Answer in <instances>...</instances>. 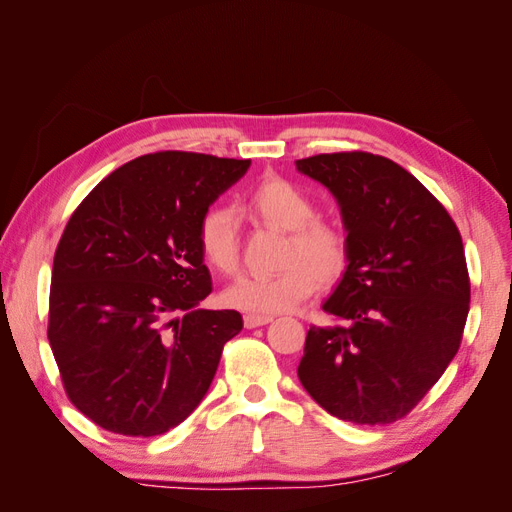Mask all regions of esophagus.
Masks as SVG:
<instances>
[{
    "instance_id": "obj_1",
    "label": "esophagus",
    "mask_w": 512,
    "mask_h": 512,
    "mask_svg": "<svg viewBox=\"0 0 512 512\" xmlns=\"http://www.w3.org/2000/svg\"><path fill=\"white\" fill-rule=\"evenodd\" d=\"M271 320H273L271 316H256V314H247V316L243 318V322H245V327H247V329L262 327V324H269Z\"/></svg>"
}]
</instances>
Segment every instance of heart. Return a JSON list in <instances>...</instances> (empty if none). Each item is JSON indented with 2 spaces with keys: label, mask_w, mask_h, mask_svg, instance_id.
Returning <instances> with one entry per match:
<instances>
[{
  "label": "heart",
  "mask_w": 512,
  "mask_h": 512,
  "mask_svg": "<svg viewBox=\"0 0 512 512\" xmlns=\"http://www.w3.org/2000/svg\"><path fill=\"white\" fill-rule=\"evenodd\" d=\"M267 226L288 232L277 275H239L228 284L222 299L239 312L273 316L290 312L312 297L318 282L335 284L348 269V239L335 224L316 220V205L297 185L271 177L262 181L247 203ZM200 252L213 269L232 273L239 265L235 213L215 207L205 213L198 230Z\"/></svg>",
  "instance_id": "obj_1"
}]
</instances>
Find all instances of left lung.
I'll return each mask as SVG.
<instances>
[{
    "instance_id": "8db88e82",
    "label": "left lung",
    "mask_w": 512,
    "mask_h": 512,
    "mask_svg": "<svg viewBox=\"0 0 512 512\" xmlns=\"http://www.w3.org/2000/svg\"><path fill=\"white\" fill-rule=\"evenodd\" d=\"M294 164L335 196L350 250L322 303L339 324L307 331L299 380L342 421L393 423L459 350L470 312L461 235L436 196L389 158L346 151Z\"/></svg>"
}]
</instances>
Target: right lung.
<instances>
[{
    "instance_id": "right-lung-1",
    "label": "right lung",
    "mask_w": 512,
    "mask_h": 512,
    "mask_svg": "<svg viewBox=\"0 0 512 512\" xmlns=\"http://www.w3.org/2000/svg\"><path fill=\"white\" fill-rule=\"evenodd\" d=\"M250 160L158 151L119 166L59 239L49 342L72 404L106 431L151 438L207 395L235 309H200L213 290L198 230Z\"/></svg>"
}]
</instances>
